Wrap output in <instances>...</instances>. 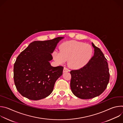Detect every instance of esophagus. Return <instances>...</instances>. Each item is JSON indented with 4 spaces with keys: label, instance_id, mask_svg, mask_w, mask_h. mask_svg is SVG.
Masks as SVG:
<instances>
[{
    "label": "esophagus",
    "instance_id": "1",
    "mask_svg": "<svg viewBox=\"0 0 123 123\" xmlns=\"http://www.w3.org/2000/svg\"><path fill=\"white\" fill-rule=\"evenodd\" d=\"M69 71V70L66 67H64L63 69V73H66V72H68Z\"/></svg>",
    "mask_w": 123,
    "mask_h": 123
}]
</instances>
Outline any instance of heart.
I'll list each match as a JSON object with an SVG mask.
<instances>
[{
  "label": "heart",
  "mask_w": 123,
  "mask_h": 123,
  "mask_svg": "<svg viewBox=\"0 0 123 123\" xmlns=\"http://www.w3.org/2000/svg\"><path fill=\"white\" fill-rule=\"evenodd\" d=\"M60 51L55 50L52 55L55 60L60 64L68 60V65L72 68L83 67L92 57L93 49L88 44L76 41H68L60 46Z\"/></svg>",
  "instance_id": "b5f03b06"
}]
</instances>
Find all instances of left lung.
Instances as JSON below:
<instances>
[{
    "instance_id": "obj_1",
    "label": "left lung",
    "mask_w": 123,
    "mask_h": 123,
    "mask_svg": "<svg viewBox=\"0 0 123 123\" xmlns=\"http://www.w3.org/2000/svg\"><path fill=\"white\" fill-rule=\"evenodd\" d=\"M92 44L94 53L89 62L83 67L70 72L71 90L75 96L82 99L100 95L107 88L110 80L107 60L101 49Z\"/></svg>"
}]
</instances>
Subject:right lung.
<instances>
[{
  "label": "right lung",
  "mask_w": 123,
  "mask_h": 123,
  "mask_svg": "<svg viewBox=\"0 0 123 123\" xmlns=\"http://www.w3.org/2000/svg\"><path fill=\"white\" fill-rule=\"evenodd\" d=\"M64 37L46 41H35L17 56L13 67L14 82L24 97L38 100L49 95L56 81L63 73V67H52L51 54Z\"/></svg>",
  "instance_id": "1"
}]
</instances>
